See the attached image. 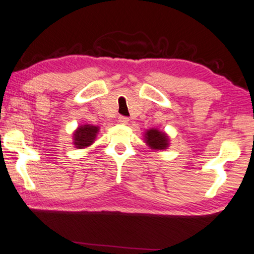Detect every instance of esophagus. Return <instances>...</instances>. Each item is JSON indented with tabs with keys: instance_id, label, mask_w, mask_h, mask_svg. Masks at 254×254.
I'll list each match as a JSON object with an SVG mask.
<instances>
[{
	"instance_id": "1",
	"label": "esophagus",
	"mask_w": 254,
	"mask_h": 254,
	"mask_svg": "<svg viewBox=\"0 0 254 254\" xmlns=\"http://www.w3.org/2000/svg\"><path fill=\"white\" fill-rule=\"evenodd\" d=\"M119 123L121 125H127L129 123V119H128L127 117H119Z\"/></svg>"
}]
</instances>
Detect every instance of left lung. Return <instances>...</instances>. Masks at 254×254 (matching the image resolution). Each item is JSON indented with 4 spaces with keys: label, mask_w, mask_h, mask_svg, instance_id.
Returning <instances> with one entry per match:
<instances>
[{
    "label": "left lung",
    "mask_w": 254,
    "mask_h": 254,
    "mask_svg": "<svg viewBox=\"0 0 254 254\" xmlns=\"http://www.w3.org/2000/svg\"><path fill=\"white\" fill-rule=\"evenodd\" d=\"M144 141L152 150H164L169 147V136L164 131L151 128L145 131Z\"/></svg>",
    "instance_id": "left-lung-1"
}]
</instances>
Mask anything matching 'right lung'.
Returning <instances> with one entry per match:
<instances>
[{"label":"right lung","mask_w":254,"mask_h":254,"mask_svg":"<svg viewBox=\"0 0 254 254\" xmlns=\"http://www.w3.org/2000/svg\"><path fill=\"white\" fill-rule=\"evenodd\" d=\"M99 131V127L92 126V125H84L79 126L77 129L74 131V145L77 149H83L91 145L96 140L97 134Z\"/></svg>","instance_id":"obj_1"}]
</instances>
